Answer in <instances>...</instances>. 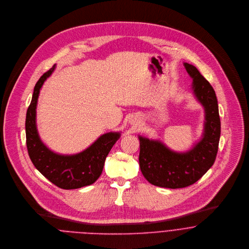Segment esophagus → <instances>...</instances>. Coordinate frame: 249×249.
<instances>
[{"label":"esophagus","mask_w":249,"mask_h":249,"mask_svg":"<svg viewBox=\"0 0 249 249\" xmlns=\"http://www.w3.org/2000/svg\"><path fill=\"white\" fill-rule=\"evenodd\" d=\"M130 123H131V124H133V125H137L139 122H138V120H136V118H135V119L131 120V121H130Z\"/></svg>","instance_id":"34e87169"}]
</instances>
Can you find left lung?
<instances>
[{"label":"left lung","mask_w":249,"mask_h":249,"mask_svg":"<svg viewBox=\"0 0 249 249\" xmlns=\"http://www.w3.org/2000/svg\"><path fill=\"white\" fill-rule=\"evenodd\" d=\"M192 79L191 89L203 106L205 121L203 134L189 150L176 152L158 139L138 136L139 165L145 178L165 188H182L200 179L214 163L220 138V119L215 91L199 71L183 63Z\"/></svg>","instance_id":"8db88e82"}]
</instances>
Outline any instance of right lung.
I'll use <instances>...</instances> for the list:
<instances>
[{"label": "right lung", "instance_id": "right-lung-1", "mask_svg": "<svg viewBox=\"0 0 249 249\" xmlns=\"http://www.w3.org/2000/svg\"><path fill=\"white\" fill-rule=\"evenodd\" d=\"M56 65L36 82L26 115V143L35 167L52 183L63 189H76L93 183L101 175L106 157L121 132H107L89 147L75 155H61L51 151L40 139L36 127V105L42 85L54 72Z\"/></svg>", "mask_w": 249, "mask_h": 249}]
</instances>
